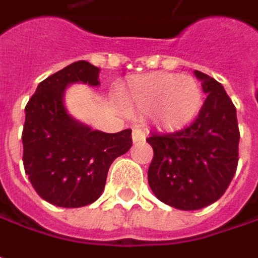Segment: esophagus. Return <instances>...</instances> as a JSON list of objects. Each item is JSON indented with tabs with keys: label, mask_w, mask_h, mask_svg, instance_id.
<instances>
[{
	"label": "esophagus",
	"mask_w": 258,
	"mask_h": 258,
	"mask_svg": "<svg viewBox=\"0 0 258 258\" xmlns=\"http://www.w3.org/2000/svg\"><path fill=\"white\" fill-rule=\"evenodd\" d=\"M146 140V133L143 131V130H133V141L134 143H139V141Z\"/></svg>",
	"instance_id": "34e87169"
}]
</instances>
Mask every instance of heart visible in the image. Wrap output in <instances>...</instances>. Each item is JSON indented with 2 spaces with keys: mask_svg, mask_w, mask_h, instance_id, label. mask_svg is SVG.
<instances>
[{
  "mask_svg": "<svg viewBox=\"0 0 258 258\" xmlns=\"http://www.w3.org/2000/svg\"><path fill=\"white\" fill-rule=\"evenodd\" d=\"M119 101L130 112H151L160 128L179 130L198 117L204 96L190 76L151 73L136 78L121 92Z\"/></svg>",
  "mask_w": 258,
  "mask_h": 258,
  "instance_id": "b5f03b06",
  "label": "heart"
}]
</instances>
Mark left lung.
<instances>
[{"mask_svg":"<svg viewBox=\"0 0 258 258\" xmlns=\"http://www.w3.org/2000/svg\"><path fill=\"white\" fill-rule=\"evenodd\" d=\"M207 99L189 127L159 134L147 143L154 157L149 167L153 194L169 207L202 209L217 202L237 170L240 131L237 111L224 86L195 71Z\"/></svg>","mask_w":258,"mask_h":258,"instance_id":"obj_1","label":"left lung"}]
</instances>
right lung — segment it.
<instances>
[{
  "mask_svg": "<svg viewBox=\"0 0 258 258\" xmlns=\"http://www.w3.org/2000/svg\"><path fill=\"white\" fill-rule=\"evenodd\" d=\"M99 71L85 60L71 63L40 82L26 105L24 170L40 198L51 205L81 208L95 202L111 163L133 146L131 130L114 134L92 130L64 105L66 88L99 86Z\"/></svg>",
  "mask_w": 258,
  "mask_h": 258,
  "instance_id": "right-lung-1",
  "label": "right lung"
}]
</instances>
